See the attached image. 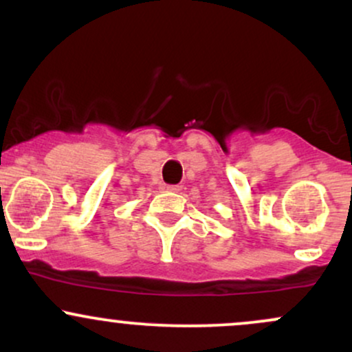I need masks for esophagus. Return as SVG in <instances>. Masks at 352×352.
<instances>
[{
  "instance_id": "obj_1",
  "label": "esophagus",
  "mask_w": 352,
  "mask_h": 352,
  "mask_svg": "<svg viewBox=\"0 0 352 352\" xmlns=\"http://www.w3.org/2000/svg\"><path fill=\"white\" fill-rule=\"evenodd\" d=\"M180 188H182L180 185H167V184L160 185V190H164V192H179Z\"/></svg>"
}]
</instances>
